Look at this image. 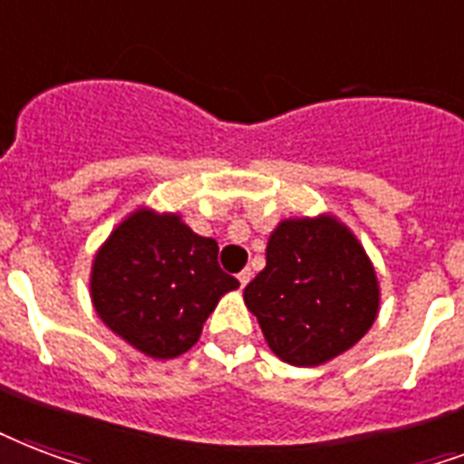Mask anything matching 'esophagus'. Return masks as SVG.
I'll return each mask as SVG.
<instances>
[{
    "mask_svg": "<svg viewBox=\"0 0 464 464\" xmlns=\"http://www.w3.org/2000/svg\"><path fill=\"white\" fill-rule=\"evenodd\" d=\"M250 277H253V272L247 270V267H246V270H243V272H238V282H240V287H246L247 282H250Z\"/></svg>",
    "mask_w": 464,
    "mask_h": 464,
    "instance_id": "34e87169",
    "label": "esophagus"
}]
</instances>
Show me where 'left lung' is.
Returning a JSON list of instances; mask_svg holds the SVG:
<instances>
[{
    "instance_id": "1",
    "label": "left lung",
    "mask_w": 464,
    "mask_h": 464,
    "mask_svg": "<svg viewBox=\"0 0 464 464\" xmlns=\"http://www.w3.org/2000/svg\"><path fill=\"white\" fill-rule=\"evenodd\" d=\"M265 257L243 299L279 360L324 365L370 331L380 309L377 275L358 238L334 217L282 221Z\"/></svg>"
}]
</instances>
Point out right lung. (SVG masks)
I'll list each match as a JSON object with an SVG mask.
<instances>
[{
    "label": "right lung",
    "instance_id": "1",
    "mask_svg": "<svg viewBox=\"0 0 464 464\" xmlns=\"http://www.w3.org/2000/svg\"><path fill=\"white\" fill-rule=\"evenodd\" d=\"M238 279L218 267V246L177 214L138 208L99 247L92 304L116 335L155 360L182 355Z\"/></svg>",
    "mask_w": 464,
    "mask_h": 464
}]
</instances>
